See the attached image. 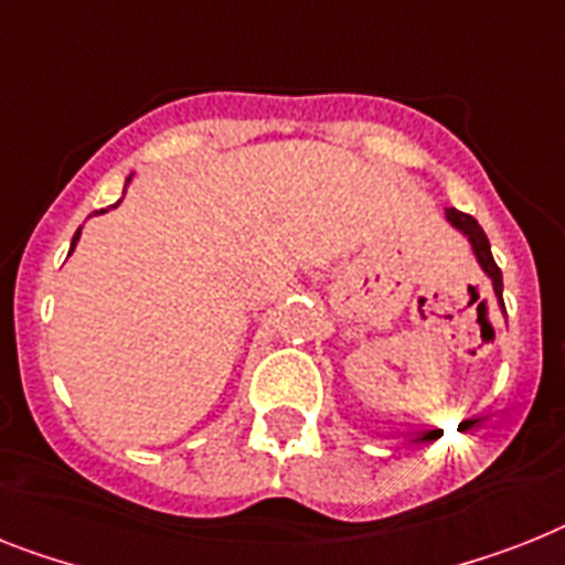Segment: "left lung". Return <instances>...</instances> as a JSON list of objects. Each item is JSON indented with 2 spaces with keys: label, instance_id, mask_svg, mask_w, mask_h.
<instances>
[{
  "label": "left lung",
  "instance_id": "left-lung-1",
  "mask_svg": "<svg viewBox=\"0 0 565 565\" xmlns=\"http://www.w3.org/2000/svg\"><path fill=\"white\" fill-rule=\"evenodd\" d=\"M447 222L456 227V231H461L465 236H468L470 248H473V254H477V263L482 265V271L488 274V279H491L493 286V294H497V300H500V309L505 311V302H502V271L500 265L493 263V254H491V242H488V236H484V231L479 227V222L473 216H468V213H461V210L456 207H447L445 210ZM441 430H430L424 439H436Z\"/></svg>",
  "mask_w": 565,
  "mask_h": 565
}]
</instances>
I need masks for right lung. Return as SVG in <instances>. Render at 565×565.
Instances as JSON below:
<instances>
[{
	"label": "right lung",
	"instance_id": "add662e5",
	"mask_svg": "<svg viewBox=\"0 0 565 565\" xmlns=\"http://www.w3.org/2000/svg\"><path fill=\"white\" fill-rule=\"evenodd\" d=\"M129 181V179H126ZM100 213H106V210H100ZM81 231L83 227H77V233H74V239H72V250H74V245H77V239H81ZM72 250H68V254H72Z\"/></svg>",
	"mask_w": 565,
	"mask_h": 565
}]
</instances>
